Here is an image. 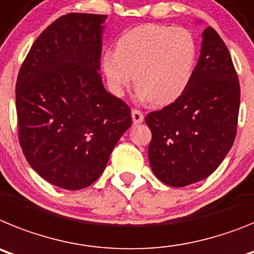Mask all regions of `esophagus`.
Listing matches in <instances>:
<instances>
[{
	"instance_id": "34e87169",
	"label": "esophagus",
	"mask_w": 254,
	"mask_h": 254,
	"mask_svg": "<svg viewBox=\"0 0 254 254\" xmlns=\"http://www.w3.org/2000/svg\"><path fill=\"white\" fill-rule=\"evenodd\" d=\"M131 119H133V123L134 124H140V123H143V120H144V115H143L142 111H139V110H131Z\"/></svg>"
}]
</instances>
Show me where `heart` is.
Masks as SVG:
<instances>
[{"instance_id":"1","label":"heart","mask_w":254,"mask_h":254,"mask_svg":"<svg viewBox=\"0 0 254 254\" xmlns=\"http://www.w3.org/2000/svg\"><path fill=\"white\" fill-rule=\"evenodd\" d=\"M197 59L193 35L184 28L145 24L127 30L101 60L107 87L123 96L130 81L136 96L162 106L179 98L190 83Z\"/></svg>"}]
</instances>
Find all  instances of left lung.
I'll return each instance as SVG.
<instances>
[{
    "instance_id": "1",
    "label": "left lung",
    "mask_w": 254,
    "mask_h": 254,
    "mask_svg": "<svg viewBox=\"0 0 254 254\" xmlns=\"http://www.w3.org/2000/svg\"><path fill=\"white\" fill-rule=\"evenodd\" d=\"M239 103V80L228 47L208 26L184 93L145 116L152 131L149 164L157 179L180 188L208 178L233 147Z\"/></svg>"
}]
</instances>
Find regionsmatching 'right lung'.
<instances>
[{"label":"right lung","instance_id":"right-lung-1","mask_svg":"<svg viewBox=\"0 0 254 254\" xmlns=\"http://www.w3.org/2000/svg\"><path fill=\"white\" fill-rule=\"evenodd\" d=\"M106 15H64L35 39L16 80L19 142L35 173L59 188L93 184L121 135L129 106L100 75Z\"/></svg>","mask_w":254,"mask_h":254}]
</instances>
